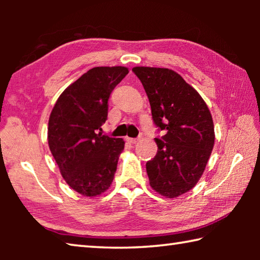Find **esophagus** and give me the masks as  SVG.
I'll use <instances>...</instances> for the list:
<instances>
[{
    "instance_id": "34e87169",
    "label": "esophagus",
    "mask_w": 260,
    "mask_h": 260,
    "mask_svg": "<svg viewBox=\"0 0 260 260\" xmlns=\"http://www.w3.org/2000/svg\"><path fill=\"white\" fill-rule=\"evenodd\" d=\"M126 141L128 143H131V144H135L136 142H138V139H133V138H127L126 139Z\"/></svg>"
}]
</instances>
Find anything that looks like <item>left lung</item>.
<instances>
[{
	"mask_svg": "<svg viewBox=\"0 0 260 260\" xmlns=\"http://www.w3.org/2000/svg\"><path fill=\"white\" fill-rule=\"evenodd\" d=\"M142 82L155 125L165 135L156 139L153 159L147 162L150 186L175 199L195 187L214 146V126L202 96L170 69L133 68Z\"/></svg>",
	"mask_w": 260,
	"mask_h": 260,
	"instance_id": "left-lung-1",
	"label": "left lung"
}]
</instances>
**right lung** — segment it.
<instances>
[{"label":"right lung","mask_w":260,"mask_h":260,"mask_svg":"<svg viewBox=\"0 0 260 260\" xmlns=\"http://www.w3.org/2000/svg\"><path fill=\"white\" fill-rule=\"evenodd\" d=\"M127 73L124 67L90 69L60 94L50 113V151L65 182L83 196L104 192L117 171L124 140L98 131L108 119L110 94Z\"/></svg>","instance_id":"right-lung-1"}]
</instances>
